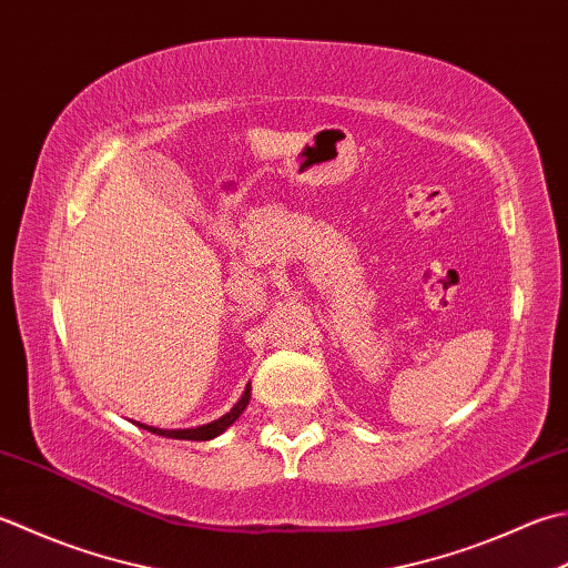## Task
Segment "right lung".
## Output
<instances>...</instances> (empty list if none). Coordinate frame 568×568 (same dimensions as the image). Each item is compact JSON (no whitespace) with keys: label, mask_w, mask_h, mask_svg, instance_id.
<instances>
[{"label":"right lung","mask_w":568,"mask_h":568,"mask_svg":"<svg viewBox=\"0 0 568 568\" xmlns=\"http://www.w3.org/2000/svg\"><path fill=\"white\" fill-rule=\"evenodd\" d=\"M248 398H251V384H246V392L241 394V398L236 402V406H233L229 414H224L221 418H216V420H211V424H206V426H196V428H180V430H166V428H152V426H144V424H138L140 428H144V430H150V433H158V436H162V438H180V440H211V438H216V436H221V433H224L233 420H236L243 410H246V406H248Z\"/></svg>","instance_id":"1"}]
</instances>
